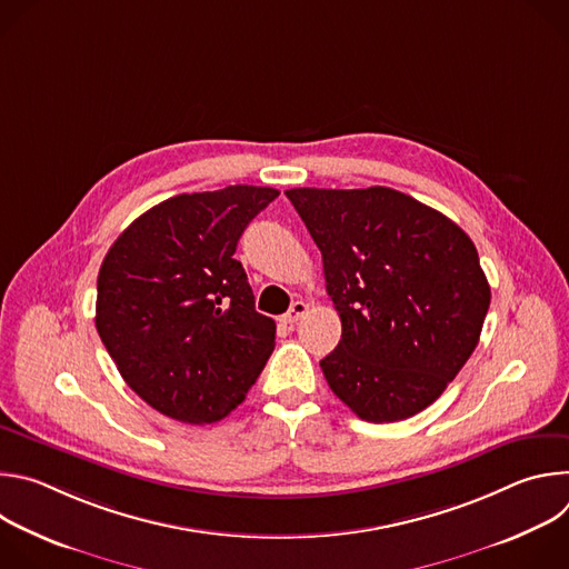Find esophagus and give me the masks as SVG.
Returning <instances> with one entry per match:
<instances>
[{"label": "esophagus", "instance_id": "1", "mask_svg": "<svg viewBox=\"0 0 569 569\" xmlns=\"http://www.w3.org/2000/svg\"><path fill=\"white\" fill-rule=\"evenodd\" d=\"M306 312H308V303H303V301H295V303L290 306V310L281 317V321H283V323H288V327H292V323H297Z\"/></svg>", "mask_w": 569, "mask_h": 569}]
</instances>
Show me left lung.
Instances as JSON below:
<instances>
[{
    "instance_id": "1",
    "label": "left lung",
    "mask_w": 569,
    "mask_h": 569,
    "mask_svg": "<svg viewBox=\"0 0 569 569\" xmlns=\"http://www.w3.org/2000/svg\"><path fill=\"white\" fill-rule=\"evenodd\" d=\"M321 252L342 319L319 362L362 421L391 423L432 405L479 342L491 286L468 233L387 187L290 189Z\"/></svg>"
}]
</instances>
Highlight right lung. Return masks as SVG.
<instances>
[{
    "label": "right lung",
    "instance_id": "1",
    "mask_svg": "<svg viewBox=\"0 0 569 569\" xmlns=\"http://www.w3.org/2000/svg\"><path fill=\"white\" fill-rule=\"evenodd\" d=\"M277 189L182 193L141 213L108 250L97 331L128 387L176 421L204 426L246 400L274 349L238 238Z\"/></svg>",
    "mask_w": 569,
    "mask_h": 569
}]
</instances>
